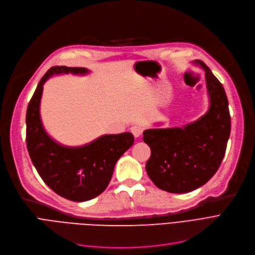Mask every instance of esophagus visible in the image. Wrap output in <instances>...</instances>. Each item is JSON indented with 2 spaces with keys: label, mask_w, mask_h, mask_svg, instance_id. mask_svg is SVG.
Instances as JSON below:
<instances>
[{
  "label": "esophagus",
  "mask_w": 255,
  "mask_h": 255,
  "mask_svg": "<svg viewBox=\"0 0 255 255\" xmlns=\"http://www.w3.org/2000/svg\"><path fill=\"white\" fill-rule=\"evenodd\" d=\"M130 131H131V134L134 135L135 138H139L141 136V134H142V128L140 127L134 126V127L130 128Z\"/></svg>",
  "instance_id": "34e87169"
}]
</instances>
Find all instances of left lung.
<instances>
[{
	"label": "left lung",
	"mask_w": 255,
	"mask_h": 255,
	"mask_svg": "<svg viewBox=\"0 0 255 255\" xmlns=\"http://www.w3.org/2000/svg\"><path fill=\"white\" fill-rule=\"evenodd\" d=\"M193 64L205 72L210 103L207 113L184 127L143 131V141L151 150L145 169L152 183L169 193H187L207 184L223 160L230 135L222 84L201 60H194Z\"/></svg>",
	"instance_id": "left-lung-1"
}]
</instances>
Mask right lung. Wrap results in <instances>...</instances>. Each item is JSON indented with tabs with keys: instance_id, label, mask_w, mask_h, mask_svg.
I'll return each instance as SVG.
<instances>
[{
	"instance_id": "1",
	"label": "right lung",
	"mask_w": 255,
	"mask_h": 255,
	"mask_svg": "<svg viewBox=\"0 0 255 255\" xmlns=\"http://www.w3.org/2000/svg\"><path fill=\"white\" fill-rule=\"evenodd\" d=\"M89 72L83 67L48 69L36 87L26 115L27 147L36 170L58 195L77 202L90 200L106 190L116 162L134 144L129 131L103 135L81 146L62 145L46 132L40 117L44 83L54 76H86Z\"/></svg>"
}]
</instances>
